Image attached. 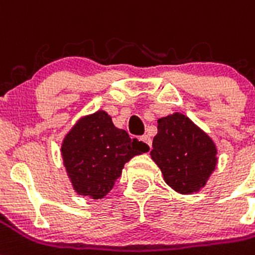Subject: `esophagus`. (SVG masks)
I'll use <instances>...</instances> for the list:
<instances>
[{"label":"esophagus","instance_id":"34e87169","mask_svg":"<svg viewBox=\"0 0 255 255\" xmlns=\"http://www.w3.org/2000/svg\"><path fill=\"white\" fill-rule=\"evenodd\" d=\"M141 139L146 143V146H147V149H150L151 147V139H150L149 135H142Z\"/></svg>","mask_w":255,"mask_h":255}]
</instances>
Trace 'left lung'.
Masks as SVG:
<instances>
[{"label": "left lung", "instance_id": "1", "mask_svg": "<svg viewBox=\"0 0 255 255\" xmlns=\"http://www.w3.org/2000/svg\"><path fill=\"white\" fill-rule=\"evenodd\" d=\"M150 155L165 182L181 194L205 186L217 165L214 142L181 113L159 118Z\"/></svg>", "mask_w": 255, "mask_h": 255}]
</instances>
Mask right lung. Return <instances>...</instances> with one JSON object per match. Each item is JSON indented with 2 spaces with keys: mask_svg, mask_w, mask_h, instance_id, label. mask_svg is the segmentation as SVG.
Masks as SVG:
<instances>
[{
  "mask_svg": "<svg viewBox=\"0 0 255 255\" xmlns=\"http://www.w3.org/2000/svg\"><path fill=\"white\" fill-rule=\"evenodd\" d=\"M62 157L74 190L93 199L104 198L120 178L124 165L149 151L146 143L117 129L104 110L84 117L62 142Z\"/></svg>",
  "mask_w": 255,
  "mask_h": 255,
  "instance_id": "obj_1",
  "label": "right lung"
}]
</instances>
